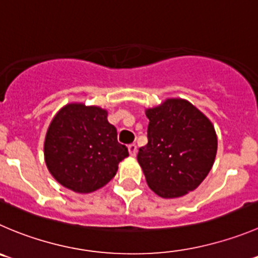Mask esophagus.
<instances>
[{
	"mask_svg": "<svg viewBox=\"0 0 258 258\" xmlns=\"http://www.w3.org/2000/svg\"><path fill=\"white\" fill-rule=\"evenodd\" d=\"M127 151H129V153H131V156L132 157H136V154H137V146L136 144H129V146H127Z\"/></svg>",
	"mask_w": 258,
	"mask_h": 258,
	"instance_id": "esophagus-1",
	"label": "esophagus"
}]
</instances>
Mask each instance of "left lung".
Segmentation results:
<instances>
[{
	"instance_id": "left-lung-1",
	"label": "left lung",
	"mask_w": 258,
	"mask_h": 258,
	"mask_svg": "<svg viewBox=\"0 0 258 258\" xmlns=\"http://www.w3.org/2000/svg\"><path fill=\"white\" fill-rule=\"evenodd\" d=\"M148 143L139 164L149 187L164 199L180 198L200 185L212 170L218 139L212 121L192 104L167 99L146 111Z\"/></svg>"
}]
</instances>
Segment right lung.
<instances>
[{
  "instance_id": "obj_1",
  "label": "right lung",
  "mask_w": 258,
  "mask_h": 258,
  "mask_svg": "<svg viewBox=\"0 0 258 258\" xmlns=\"http://www.w3.org/2000/svg\"><path fill=\"white\" fill-rule=\"evenodd\" d=\"M49 172L64 187L80 194L106 185L120 161L129 156L117 142L116 127L99 106L68 104L51 120L44 142Z\"/></svg>"
}]
</instances>
